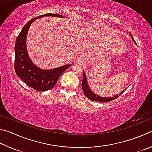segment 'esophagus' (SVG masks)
Masks as SVG:
<instances>
[{"mask_svg":"<svg viewBox=\"0 0 152 152\" xmlns=\"http://www.w3.org/2000/svg\"><path fill=\"white\" fill-rule=\"evenodd\" d=\"M75 61H76V63L81 64V65H83V64L85 63V61H84V59H83V58H77V59H76Z\"/></svg>","mask_w":152,"mask_h":152,"instance_id":"obj_1","label":"esophagus"}]
</instances>
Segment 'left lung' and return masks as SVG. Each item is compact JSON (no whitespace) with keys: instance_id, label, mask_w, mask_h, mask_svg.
Listing matches in <instances>:
<instances>
[{"instance_id":"left-lung-1","label":"left lung","mask_w":152,"mask_h":152,"mask_svg":"<svg viewBox=\"0 0 152 152\" xmlns=\"http://www.w3.org/2000/svg\"><path fill=\"white\" fill-rule=\"evenodd\" d=\"M130 35H131L132 40L134 41V42L135 43V41H134V38H133V36L132 34L129 33ZM82 89H83V91L84 94L86 95V96L88 98V99H91L92 101H95V102H110V101H112L118 98V97L120 96V95L123 94L124 91H123L122 92H121L120 94L119 95H115V97H100L99 95H97L96 94H95L94 92H93L91 89H90L89 87V85L88 83H87V79L86 77V73H85V71H83V81H82Z\"/></svg>"}]
</instances>
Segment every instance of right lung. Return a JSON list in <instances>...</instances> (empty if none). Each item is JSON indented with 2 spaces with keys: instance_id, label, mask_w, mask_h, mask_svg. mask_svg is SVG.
<instances>
[{
  "instance_id": "obj_1",
  "label": "right lung",
  "mask_w": 152,
  "mask_h": 152,
  "mask_svg": "<svg viewBox=\"0 0 152 152\" xmlns=\"http://www.w3.org/2000/svg\"><path fill=\"white\" fill-rule=\"evenodd\" d=\"M45 16L64 17L63 15L48 13L32 18L21 30L16 40L15 46V70L18 77L31 88L39 91H45L54 87L58 78L70 64L50 70H44L37 66L29 58L26 50V40L29 27L33 21Z\"/></svg>"
}]
</instances>
